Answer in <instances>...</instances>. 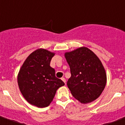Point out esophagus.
<instances>
[{"label":"esophagus","mask_w":125,"mask_h":125,"mask_svg":"<svg viewBox=\"0 0 125 125\" xmlns=\"http://www.w3.org/2000/svg\"><path fill=\"white\" fill-rule=\"evenodd\" d=\"M62 80L65 83H65H66V80H65V79L64 77H62Z\"/></svg>","instance_id":"1"}]
</instances>
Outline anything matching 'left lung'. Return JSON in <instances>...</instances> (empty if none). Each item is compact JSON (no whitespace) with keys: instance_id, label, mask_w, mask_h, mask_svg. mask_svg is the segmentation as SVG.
Returning <instances> with one entry per match:
<instances>
[{"instance_id":"obj_1","label":"left lung","mask_w":125,"mask_h":125,"mask_svg":"<svg viewBox=\"0 0 125 125\" xmlns=\"http://www.w3.org/2000/svg\"><path fill=\"white\" fill-rule=\"evenodd\" d=\"M71 76L67 85L75 99L82 104L96 100L104 89L107 77L98 57L86 47L65 52Z\"/></svg>"}]
</instances>
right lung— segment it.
<instances>
[{"instance_id": "obj_1", "label": "right lung", "mask_w": 125, "mask_h": 125, "mask_svg": "<svg viewBox=\"0 0 125 125\" xmlns=\"http://www.w3.org/2000/svg\"><path fill=\"white\" fill-rule=\"evenodd\" d=\"M54 54L43 48L37 49L27 58L18 73V83L23 96L38 107L48 106L56 90L65 84L50 65Z\"/></svg>"}]
</instances>
